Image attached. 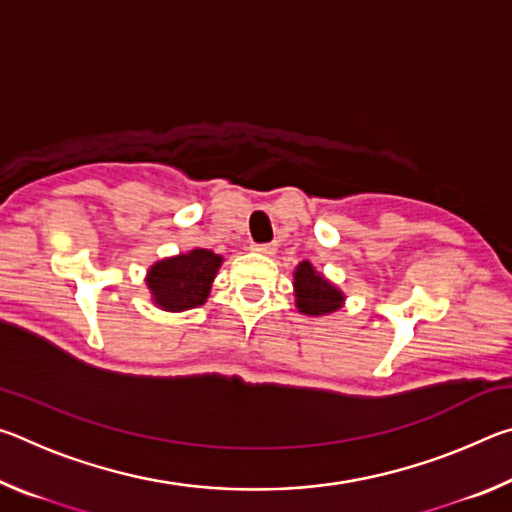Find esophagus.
I'll use <instances>...</instances> for the list:
<instances>
[{
	"mask_svg": "<svg viewBox=\"0 0 512 512\" xmlns=\"http://www.w3.org/2000/svg\"><path fill=\"white\" fill-rule=\"evenodd\" d=\"M253 250H257V253H262V255H273L275 244H255Z\"/></svg>",
	"mask_w": 512,
	"mask_h": 512,
	"instance_id": "1",
	"label": "esophagus"
}]
</instances>
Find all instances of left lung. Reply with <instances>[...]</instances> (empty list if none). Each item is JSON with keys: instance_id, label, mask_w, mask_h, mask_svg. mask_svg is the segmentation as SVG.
<instances>
[{"instance_id": "obj_1", "label": "left lung", "mask_w": 512, "mask_h": 512, "mask_svg": "<svg viewBox=\"0 0 512 512\" xmlns=\"http://www.w3.org/2000/svg\"><path fill=\"white\" fill-rule=\"evenodd\" d=\"M293 296L300 314L314 318L334 314L345 305V293L311 262H300L293 271Z\"/></svg>"}]
</instances>
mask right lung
I'll return each instance as SVG.
<instances>
[{
    "mask_svg": "<svg viewBox=\"0 0 512 512\" xmlns=\"http://www.w3.org/2000/svg\"><path fill=\"white\" fill-rule=\"evenodd\" d=\"M221 264L223 257L207 248H192L151 264L146 271V289L153 305L173 314L205 305Z\"/></svg>",
    "mask_w": 512,
    "mask_h": 512,
    "instance_id": "obj_1",
    "label": "right lung"
}]
</instances>
